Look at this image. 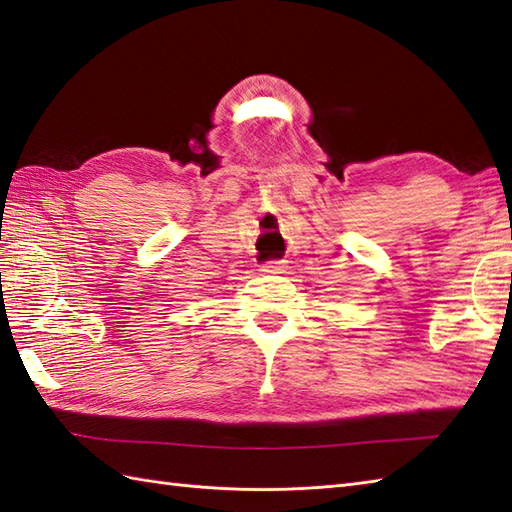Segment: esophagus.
<instances>
[{
	"mask_svg": "<svg viewBox=\"0 0 512 512\" xmlns=\"http://www.w3.org/2000/svg\"><path fill=\"white\" fill-rule=\"evenodd\" d=\"M283 270V266H281V261H266L264 266H261V272H270V275H277V272H281Z\"/></svg>",
	"mask_w": 512,
	"mask_h": 512,
	"instance_id": "34e87169",
	"label": "esophagus"
}]
</instances>
